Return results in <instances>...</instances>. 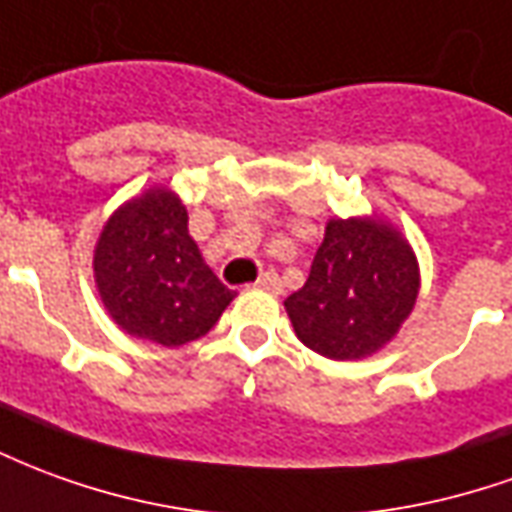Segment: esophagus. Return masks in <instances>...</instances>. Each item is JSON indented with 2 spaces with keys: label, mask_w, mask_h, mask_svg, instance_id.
<instances>
[{
  "label": "esophagus",
  "mask_w": 512,
  "mask_h": 512,
  "mask_svg": "<svg viewBox=\"0 0 512 512\" xmlns=\"http://www.w3.org/2000/svg\"><path fill=\"white\" fill-rule=\"evenodd\" d=\"M255 285H257V288H266V291H271V293L282 291V280H280V274H277V271H266V274H263V277H260Z\"/></svg>",
  "instance_id": "1"
}]
</instances>
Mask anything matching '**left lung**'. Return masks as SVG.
<instances>
[{
  "label": "left lung",
  "mask_w": 512,
  "mask_h": 512,
  "mask_svg": "<svg viewBox=\"0 0 512 512\" xmlns=\"http://www.w3.org/2000/svg\"><path fill=\"white\" fill-rule=\"evenodd\" d=\"M418 296V266L399 232L382 221L332 219L310 277L285 299L296 338L330 360L382 349Z\"/></svg>",
  "instance_id": "8db88e82"
}]
</instances>
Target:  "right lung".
I'll return each mask as SVG.
<instances>
[{"label": "right lung", "mask_w": 512, "mask_h": 512, "mask_svg": "<svg viewBox=\"0 0 512 512\" xmlns=\"http://www.w3.org/2000/svg\"><path fill=\"white\" fill-rule=\"evenodd\" d=\"M107 313L135 338L182 346L213 330L235 291L205 266L177 196L157 188L113 213L94 255Z\"/></svg>", "instance_id": "add662e5"}]
</instances>
